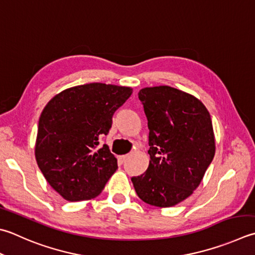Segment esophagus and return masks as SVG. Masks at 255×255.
Segmentation results:
<instances>
[{"instance_id":"34e87169","label":"esophagus","mask_w":255,"mask_h":255,"mask_svg":"<svg viewBox=\"0 0 255 255\" xmlns=\"http://www.w3.org/2000/svg\"><path fill=\"white\" fill-rule=\"evenodd\" d=\"M128 154H126V155H120V156H119V161L121 162V163H124V162H126V161L128 160Z\"/></svg>"}]
</instances>
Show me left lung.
Segmentation results:
<instances>
[{
  "mask_svg": "<svg viewBox=\"0 0 255 255\" xmlns=\"http://www.w3.org/2000/svg\"><path fill=\"white\" fill-rule=\"evenodd\" d=\"M138 99L150 129L151 160L131 180L144 202L170 208L193 193L213 160L212 121L201 101L171 86L142 89Z\"/></svg>",
  "mask_w": 255,
  "mask_h": 255,
  "instance_id": "left-lung-1",
  "label": "left lung"
}]
</instances>
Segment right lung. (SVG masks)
<instances>
[{"mask_svg":"<svg viewBox=\"0 0 255 255\" xmlns=\"http://www.w3.org/2000/svg\"><path fill=\"white\" fill-rule=\"evenodd\" d=\"M132 89L104 83L74 86L55 95L41 113L35 144L37 165L62 198L93 199L118 169V160L99 138L112 127L114 112Z\"/></svg>","mask_w":255,"mask_h":255,"instance_id":"obj_1","label":"right lung"}]
</instances>
